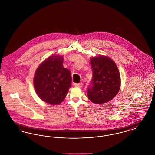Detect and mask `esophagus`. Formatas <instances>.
<instances>
[{"label":"esophagus","mask_w":155,"mask_h":155,"mask_svg":"<svg viewBox=\"0 0 155 155\" xmlns=\"http://www.w3.org/2000/svg\"><path fill=\"white\" fill-rule=\"evenodd\" d=\"M74 85H75V87H76L81 88V87H82L83 84H82V83H75V84H74Z\"/></svg>","instance_id":"obj_1"}]
</instances>
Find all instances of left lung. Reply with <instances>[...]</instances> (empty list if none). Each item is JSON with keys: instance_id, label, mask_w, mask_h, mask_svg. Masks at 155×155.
Returning <instances> with one entry per match:
<instances>
[{"instance_id": "1", "label": "left lung", "mask_w": 155, "mask_h": 155, "mask_svg": "<svg viewBox=\"0 0 155 155\" xmlns=\"http://www.w3.org/2000/svg\"><path fill=\"white\" fill-rule=\"evenodd\" d=\"M93 77L88 89V99L95 104H102L112 100L118 94L121 78L118 67L113 59L99 55L90 59Z\"/></svg>"}]
</instances>
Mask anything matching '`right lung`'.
<instances>
[{"mask_svg": "<svg viewBox=\"0 0 155 155\" xmlns=\"http://www.w3.org/2000/svg\"><path fill=\"white\" fill-rule=\"evenodd\" d=\"M63 59L59 54L48 58L37 68L34 77L38 96L52 105L61 103L71 87V71L63 67Z\"/></svg>", "mask_w": 155, "mask_h": 155, "instance_id": "1", "label": "right lung"}]
</instances>
